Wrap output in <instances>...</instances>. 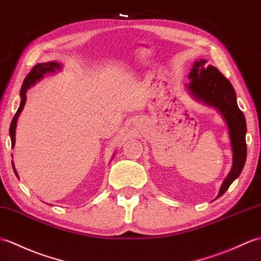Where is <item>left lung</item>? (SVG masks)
<instances>
[{
	"instance_id": "1",
	"label": "left lung",
	"mask_w": 261,
	"mask_h": 261,
	"mask_svg": "<svg viewBox=\"0 0 261 261\" xmlns=\"http://www.w3.org/2000/svg\"><path fill=\"white\" fill-rule=\"evenodd\" d=\"M205 62V60H200L193 65L189 74L191 80L189 90L197 99L217 108L226 119L229 128L233 152V166L223 181L217 197L219 198L227 191L233 180L238 178L245 166L247 158V125L244 113L237 105L236 92L231 83L219 70Z\"/></svg>"
}]
</instances>
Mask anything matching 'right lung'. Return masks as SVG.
I'll list each match as a JSON object with an SVG mask.
<instances>
[{
    "label": "right lung",
    "instance_id": "obj_1",
    "mask_svg": "<svg viewBox=\"0 0 261 261\" xmlns=\"http://www.w3.org/2000/svg\"><path fill=\"white\" fill-rule=\"evenodd\" d=\"M56 69H60V64L56 63V62H47V63H38L36 65H34L32 70L29 72L28 75L25 76L22 84V89H21V105L17 109V111L15 113V116L12 119L11 122V126H10V136H11V141H12V148L14 147L15 144V128H16V121H17V117L21 113V111L23 110V107L25 105L27 101V91L28 89L31 87V84L35 83V81L40 80V79L47 72H54ZM12 167H13V170L16 174V171L14 169V165L12 163Z\"/></svg>",
    "mask_w": 261,
    "mask_h": 261
}]
</instances>
